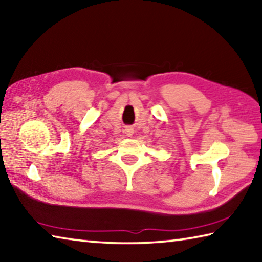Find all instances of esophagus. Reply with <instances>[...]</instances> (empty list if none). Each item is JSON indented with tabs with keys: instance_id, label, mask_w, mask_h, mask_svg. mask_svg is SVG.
I'll return each instance as SVG.
<instances>
[{
	"instance_id": "1",
	"label": "esophagus",
	"mask_w": 262,
	"mask_h": 262,
	"mask_svg": "<svg viewBox=\"0 0 262 262\" xmlns=\"http://www.w3.org/2000/svg\"><path fill=\"white\" fill-rule=\"evenodd\" d=\"M125 133H126L128 136H132L133 134H134V128H133V127H126Z\"/></svg>"
}]
</instances>
